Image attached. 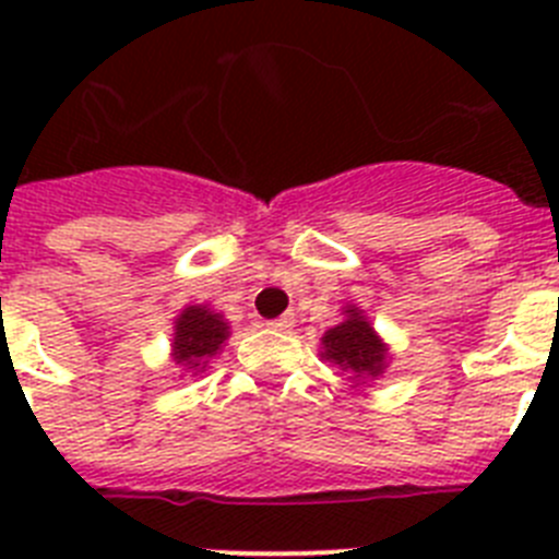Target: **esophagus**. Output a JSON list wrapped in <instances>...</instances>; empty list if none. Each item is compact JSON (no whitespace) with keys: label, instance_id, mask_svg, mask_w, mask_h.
<instances>
[{"label":"esophagus","instance_id":"esophagus-1","mask_svg":"<svg viewBox=\"0 0 559 559\" xmlns=\"http://www.w3.org/2000/svg\"><path fill=\"white\" fill-rule=\"evenodd\" d=\"M296 324V319H294V313H283L280 316V319H274V322H269V328L271 330H290Z\"/></svg>","mask_w":559,"mask_h":559}]
</instances>
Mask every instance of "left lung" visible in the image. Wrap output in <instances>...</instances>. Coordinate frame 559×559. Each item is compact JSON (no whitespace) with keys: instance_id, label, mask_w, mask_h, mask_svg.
<instances>
[{"instance_id":"8db88e82","label":"left lung","mask_w":559,"mask_h":559,"mask_svg":"<svg viewBox=\"0 0 559 559\" xmlns=\"http://www.w3.org/2000/svg\"><path fill=\"white\" fill-rule=\"evenodd\" d=\"M322 358L344 369L355 386L369 378H378L386 369L389 347L355 305L344 308V322L322 335Z\"/></svg>"}]
</instances>
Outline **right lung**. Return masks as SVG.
<instances>
[{
    "label": "right lung",
    "mask_w": 559,
    "mask_h": 559,
    "mask_svg": "<svg viewBox=\"0 0 559 559\" xmlns=\"http://www.w3.org/2000/svg\"><path fill=\"white\" fill-rule=\"evenodd\" d=\"M229 338V322L224 316L210 310L206 305H190L176 319L173 333V360L187 372H204L210 358L221 353L224 341Z\"/></svg>",
    "instance_id": "1"
}]
</instances>
